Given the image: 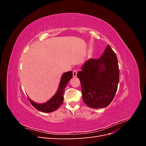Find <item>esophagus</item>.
Returning <instances> with one entry per match:
<instances>
[{
	"label": "esophagus",
	"mask_w": 146,
	"mask_h": 146,
	"mask_svg": "<svg viewBox=\"0 0 146 146\" xmlns=\"http://www.w3.org/2000/svg\"><path fill=\"white\" fill-rule=\"evenodd\" d=\"M77 70H73V76L74 77H77Z\"/></svg>",
	"instance_id": "1"
}]
</instances>
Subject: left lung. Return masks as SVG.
Wrapping results in <instances>:
<instances>
[{
    "label": "left lung",
    "instance_id": "1",
    "mask_svg": "<svg viewBox=\"0 0 146 146\" xmlns=\"http://www.w3.org/2000/svg\"><path fill=\"white\" fill-rule=\"evenodd\" d=\"M77 77L84 102L92 108L107 107L115 96L119 80L117 56L110 46L99 59L87 60Z\"/></svg>",
    "mask_w": 146,
    "mask_h": 146
}]
</instances>
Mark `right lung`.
Returning a JSON list of instances; mask_svg holds the SVG:
<instances>
[{
    "mask_svg": "<svg viewBox=\"0 0 146 146\" xmlns=\"http://www.w3.org/2000/svg\"><path fill=\"white\" fill-rule=\"evenodd\" d=\"M72 77V72L68 71L64 73L61 78L58 90L56 94L52 98L44 104H37L31 100L29 97L28 99L33 107L44 113H50L58 109L60 105L62 104L63 101V94L64 92L65 88L67 85L68 82Z\"/></svg>",
    "mask_w": 146,
    "mask_h": 146,
    "instance_id": "right-lung-1",
    "label": "right lung"
}]
</instances>
